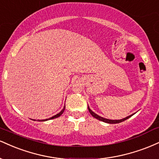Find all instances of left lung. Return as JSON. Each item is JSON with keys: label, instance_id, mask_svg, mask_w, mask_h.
I'll list each match as a JSON object with an SVG mask.
<instances>
[{"label": "left lung", "instance_id": "8db88e82", "mask_svg": "<svg viewBox=\"0 0 159 159\" xmlns=\"http://www.w3.org/2000/svg\"><path fill=\"white\" fill-rule=\"evenodd\" d=\"M88 109H89V112H90V114H91V115H92L93 117H95V118H96V119H98V120H101V121H103V122H105V123H107V124H118V123L123 122V121L127 120L128 118H129L130 117L133 115H129V116L125 117V118L120 119V120H109V119H106V118H104V117H102L99 116L98 115H97V114L94 113V111H91V109H90V108H89V106H88Z\"/></svg>", "mask_w": 159, "mask_h": 159}]
</instances>
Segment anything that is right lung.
<instances>
[{"label":"right lung","instance_id":"right-lung-1","mask_svg":"<svg viewBox=\"0 0 159 159\" xmlns=\"http://www.w3.org/2000/svg\"><path fill=\"white\" fill-rule=\"evenodd\" d=\"M65 106H64V108H63L62 110H61V111H60V112H59V113H58L57 115H54V116H53V117H50V118H48V119H45V120H39V121H46V120H52V119L57 118V117H59V116H60V115H62V113L64 112V111H65Z\"/></svg>","mask_w":159,"mask_h":159}]
</instances>
